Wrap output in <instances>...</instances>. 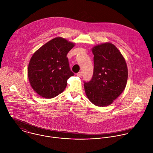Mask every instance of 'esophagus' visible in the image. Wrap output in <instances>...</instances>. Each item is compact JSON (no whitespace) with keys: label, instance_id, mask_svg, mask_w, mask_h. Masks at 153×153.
Segmentation results:
<instances>
[{"label":"esophagus","instance_id":"esophagus-1","mask_svg":"<svg viewBox=\"0 0 153 153\" xmlns=\"http://www.w3.org/2000/svg\"><path fill=\"white\" fill-rule=\"evenodd\" d=\"M77 76L78 77H82V71L79 72L78 73H77Z\"/></svg>","mask_w":153,"mask_h":153}]
</instances>
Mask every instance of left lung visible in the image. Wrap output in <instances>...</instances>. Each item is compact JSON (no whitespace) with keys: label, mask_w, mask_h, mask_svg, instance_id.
I'll return each instance as SVG.
<instances>
[{"label":"left lung","mask_w":153,"mask_h":153,"mask_svg":"<svg viewBox=\"0 0 153 153\" xmlns=\"http://www.w3.org/2000/svg\"><path fill=\"white\" fill-rule=\"evenodd\" d=\"M94 69L92 79L85 82L89 100L98 107L111 104L125 90L128 71L126 61L119 50L111 43L92 48Z\"/></svg>","instance_id":"obj_1"}]
</instances>
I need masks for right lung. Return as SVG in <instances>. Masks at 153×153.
<instances>
[{
    "instance_id": "1",
    "label": "right lung",
    "mask_w": 153,
    "mask_h": 153,
    "mask_svg": "<svg viewBox=\"0 0 153 153\" xmlns=\"http://www.w3.org/2000/svg\"><path fill=\"white\" fill-rule=\"evenodd\" d=\"M74 46L57 37L34 53L28 64V77L33 89L40 97L52 98L65 89L67 80L74 76L67 55Z\"/></svg>"
}]
</instances>
